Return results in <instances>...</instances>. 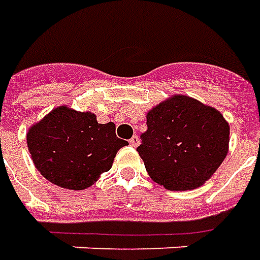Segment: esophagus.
Returning <instances> with one entry per match:
<instances>
[{
  "label": "esophagus",
  "instance_id": "obj_1",
  "mask_svg": "<svg viewBox=\"0 0 260 260\" xmlns=\"http://www.w3.org/2000/svg\"><path fill=\"white\" fill-rule=\"evenodd\" d=\"M129 143H131V145H132V146H135V148H136V146L139 145V138H138V136H136V135H134L129 139Z\"/></svg>",
  "mask_w": 260,
  "mask_h": 260
}]
</instances>
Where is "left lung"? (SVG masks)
<instances>
[{
	"label": "left lung",
	"mask_w": 260,
	"mask_h": 260,
	"mask_svg": "<svg viewBox=\"0 0 260 260\" xmlns=\"http://www.w3.org/2000/svg\"><path fill=\"white\" fill-rule=\"evenodd\" d=\"M138 152L146 172L172 191L203 186L230 148V125L214 107L176 94L146 114Z\"/></svg>",
	"instance_id": "8db88e82"
}]
</instances>
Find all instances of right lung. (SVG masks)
<instances>
[{"label": "right lung", "instance_id": "obj_1", "mask_svg": "<svg viewBox=\"0 0 260 260\" xmlns=\"http://www.w3.org/2000/svg\"><path fill=\"white\" fill-rule=\"evenodd\" d=\"M29 153L38 172L56 186L84 190L108 172L119 149L128 145L115 135V124H99L95 114L67 105L53 108L29 128Z\"/></svg>", "mask_w": 260, "mask_h": 260}]
</instances>
